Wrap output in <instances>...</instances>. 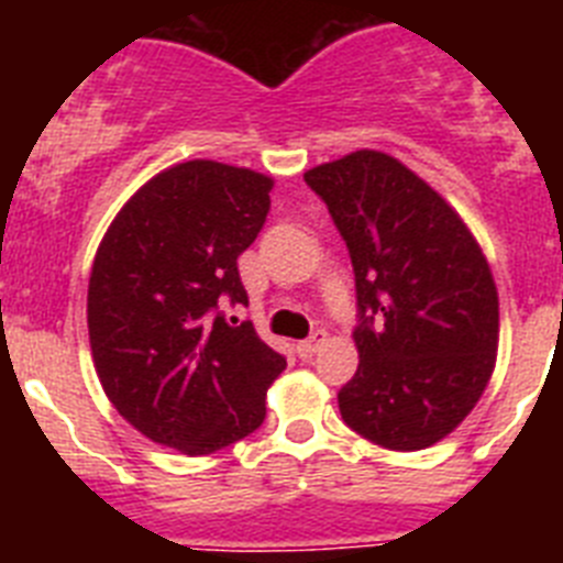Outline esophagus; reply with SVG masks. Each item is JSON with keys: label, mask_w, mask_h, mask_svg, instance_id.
Instances as JSON below:
<instances>
[{"label": "esophagus", "mask_w": 563, "mask_h": 563, "mask_svg": "<svg viewBox=\"0 0 563 563\" xmlns=\"http://www.w3.org/2000/svg\"><path fill=\"white\" fill-rule=\"evenodd\" d=\"M324 343H327V332H324V330H316L310 338H307V341H301V343H298V346H296L298 357H305V361H307V357L316 355V352L321 350Z\"/></svg>", "instance_id": "esophagus-1"}]
</instances>
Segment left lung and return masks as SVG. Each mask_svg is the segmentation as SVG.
<instances>
[{
	"mask_svg": "<svg viewBox=\"0 0 563 563\" xmlns=\"http://www.w3.org/2000/svg\"><path fill=\"white\" fill-rule=\"evenodd\" d=\"M305 180L355 271L361 363L338 391L343 422L383 449H429L494 375L499 296L485 253L460 213L389 154L361 148Z\"/></svg>",
	"mask_w": 563,
	"mask_h": 563,
	"instance_id": "1",
	"label": "left lung"
}]
</instances>
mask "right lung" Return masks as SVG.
<instances>
[{
	"instance_id": "obj_1",
	"label": "right lung",
	"mask_w": 563,
	"mask_h": 563,
	"mask_svg": "<svg viewBox=\"0 0 563 563\" xmlns=\"http://www.w3.org/2000/svg\"><path fill=\"white\" fill-rule=\"evenodd\" d=\"M273 180L188 161L121 208L98 245L87 292L92 361L118 415L180 454L202 456L253 434L287 366L251 321L236 258L271 211Z\"/></svg>"
}]
</instances>
